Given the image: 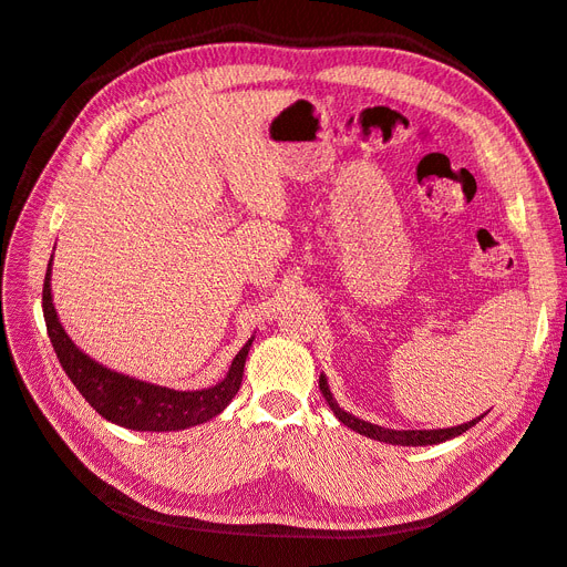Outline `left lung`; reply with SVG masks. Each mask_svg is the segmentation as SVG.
<instances>
[{
	"mask_svg": "<svg viewBox=\"0 0 567 567\" xmlns=\"http://www.w3.org/2000/svg\"><path fill=\"white\" fill-rule=\"evenodd\" d=\"M318 388H321V393L326 398V402L330 404V410L336 412V416L340 419V422L344 426H350L352 431L361 433V435H369V439L373 441H383V443H393V445H433V443H443V441H450L455 439V435L464 433L467 429H472L478 419H472V422L467 424H460V426H453V429H433V431H395V429H383L379 424H369L364 422V419H357L352 414H347L344 410L338 408V402L332 400L330 390H328V383L321 375V381H318Z\"/></svg>",
	"mask_w": 567,
	"mask_h": 567,
	"instance_id": "1",
	"label": "left lung"
}]
</instances>
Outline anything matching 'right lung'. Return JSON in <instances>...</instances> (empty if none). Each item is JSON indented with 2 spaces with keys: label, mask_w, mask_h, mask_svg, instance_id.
<instances>
[{
  "label": "right lung",
  "mask_w": 567,
  "mask_h": 567,
  "mask_svg": "<svg viewBox=\"0 0 567 567\" xmlns=\"http://www.w3.org/2000/svg\"><path fill=\"white\" fill-rule=\"evenodd\" d=\"M50 266L42 285V313L54 354L85 402L107 422L132 431H182L217 416L237 395L254 338L241 347L225 379L206 390H169L128 379L124 373L100 367L69 340L52 303Z\"/></svg>",
  "instance_id": "1"
}]
</instances>
